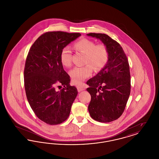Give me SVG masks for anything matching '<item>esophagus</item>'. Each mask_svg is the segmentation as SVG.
Masks as SVG:
<instances>
[{"label": "esophagus", "mask_w": 159, "mask_h": 159, "mask_svg": "<svg viewBox=\"0 0 159 159\" xmlns=\"http://www.w3.org/2000/svg\"><path fill=\"white\" fill-rule=\"evenodd\" d=\"M77 91L79 92H81V91L84 90V88L83 87H81V86H77Z\"/></svg>", "instance_id": "1"}]
</instances>
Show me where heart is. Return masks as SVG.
<instances>
[{
  "label": "heart",
  "instance_id": "obj_1",
  "mask_svg": "<svg viewBox=\"0 0 159 159\" xmlns=\"http://www.w3.org/2000/svg\"><path fill=\"white\" fill-rule=\"evenodd\" d=\"M76 50L86 54L85 63L89 64L83 67H76L70 71L72 83L79 85L92 75L93 68L100 70L105 67L109 58L107 47L103 43L96 44L91 39L83 38L77 41L74 45ZM61 64L68 67L72 64V51L66 46L61 51Z\"/></svg>",
  "mask_w": 159,
  "mask_h": 159
}]
</instances>
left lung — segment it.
<instances>
[{
	"label": "left lung",
	"instance_id": "8db88e82",
	"mask_svg": "<svg viewBox=\"0 0 159 159\" xmlns=\"http://www.w3.org/2000/svg\"><path fill=\"white\" fill-rule=\"evenodd\" d=\"M88 36L100 39L107 47L109 58L106 66L87 81L91 94L88 110L96 121L108 123L124 112L130 93L128 60L120 45L106 34L91 33Z\"/></svg>",
	"mask_w": 159,
	"mask_h": 159
}]
</instances>
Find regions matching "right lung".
<instances>
[{"label":"right lung","mask_w":159,"mask_h":159,"mask_svg":"<svg viewBox=\"0 0 159 159\" xmlns=\"http://www.w3.org/2000/svg\"><path fill=\"white\" fill-rule=\"evenodd\" d=\"M80 36L79 33L46 32L34 42L27 56L24 71L27 98L36 116L47 124L66 120L77 95L60 56L62 49ZM61 85L63 88L58 91Z\"/></svg>","instance_id":"1"}]
</instances>
